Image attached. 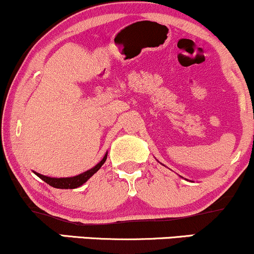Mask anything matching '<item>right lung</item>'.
Here are the masks:
<instances>
[{"mask_svg": "<svg viewBox=\"0 0 254 254\" xmlns=\"http://www.w3.org/2000/svg\"><path fill=\"white\" fill-rule=\"evenodd\" d=\"M106 159H107V154H105L103 160H101V161L99 162L98 165H95L94 167L90 168V170H88V171L83 172V173L78 174V176L70 177V178H50V177H46V176H43V174L37 173V172H34V173H36L37 176L39 177L42 180H44V182H45L46 184H49V185L52 186V188H56V189H76V188H78V186L83 185V184L86 183L87 180H88L89 178L93 176V174L97 173V172L100 170L101 166L105 164Z\"/></svg>", "mask_w": 254, "mask_h": 254, "instance_id": "obj_1", "label": "right lung"}]
</instances>
